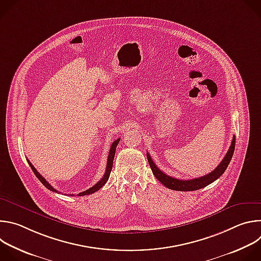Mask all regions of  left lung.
<instances>
[{"instance_id":"1","label":"left lung","mask_w":261,"mask_h":261,"mask_svg":"<svg viewBox=\"0 0 261 261\" xmlns=\"http://www.w3.org/2000/svg\"><path fill=\"white\" fill-rule=\"evenodd\" d=\"M234 147H236V136H233L231 144L228 152L226 153L224 159L221 161V163L216 167L215 170H213L212 172H210L206 175L197 177V178H192V179H178V178H174L172 176L167 175L166 173H164L163 171H161L156 164L154 163V161L152 160L151 156L148 155V153H146V158L148 161V164H150V167L154 173V175L156 176V178L162 182V185H164L166 188L171 189V190H175V191H195V190H199L201 188L206 187L207 185L212 184L213 181H215L217 178H219L224 171L226 170V168L228 167V164L232 158L233 152H234Z\"/></svg>"}]
</instances>
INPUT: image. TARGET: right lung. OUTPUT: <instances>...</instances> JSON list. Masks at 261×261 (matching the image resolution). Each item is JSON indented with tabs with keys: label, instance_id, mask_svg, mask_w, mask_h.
I'll return each mask as SVG.
<instances>
[{
	"label": "right lung",
	"instance_id": "add662e5",
	"mask_svg": "<svg viewBox=\"0 0 261 261\" xmlns=\"http://www.w3.org/2000/svg\"><path fill=\"white\" fill-rule=\"evenodd\" d=\"M120 139L121 138H118L117 140H115L114 142H113V144H111V146H110V150H109V154H108V158H107V165H106V170H105V173H104V175H103V177L96 184V185H94L93 187H91L90 189H88V190H86V191H84V192H81L80 194H77V196H84V195H90V194H93V193H95L96 191H98L99 189H101L103 186L106 184V181H107V179H108V177H109V174H110V171H111V169H113V164H114V158H115V155H116V148H117V145H118V143L120 142ZM28 162H29V165L31 166V168H32V170H33V172L35 173V175L39 178V180L45 186V187L48 189V190H50V191H53V192H58L53 186L38 172L36 170V168L32 165V163L28 160ZM71 196H73V194H71Z\"/></svg>",
	"mask_w": 261,
	"mask_h": 261
}]
</instances>
